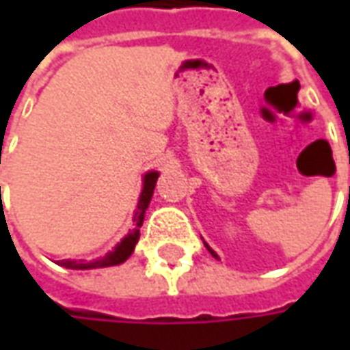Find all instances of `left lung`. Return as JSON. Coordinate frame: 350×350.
<instances>
[{"mask_svg":"<svg viewBox=\"0 0 350 350\" xmlns=\"http://www.w3.org/2000/svg\"><path fill=\"white\" fill-rule=\"evenodd\" d=\"M204 245H206V250H208V251H210V253H212V257H215V258H219V257H217V253H215V251H213V250H212V247H210V245H208V243H206V242H204Z\"/></svg>","mask_w":350,"mask_h":350,"instance_id":"8db88e82","label":"left lung"}]
</instances>
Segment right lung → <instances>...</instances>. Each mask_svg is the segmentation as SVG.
<instances>
[{
    "mask_svg": "<svg viewBox=\"0 0 350 350\" xmlns=\"http://www.w3.org/2000/svg\"><path fill=\"white\" fill-rule=\"evenodd\" d=\"M157 178H159L157 170H150V172L144 174V178H142V191H140L137 210H135V215H133V228L123 236L122 242L116 243L114 250L108 251L105 257L95 258V260H90V262H86V260H69L67 258V260H62V262L57 264L65 266V268H71V270H93V268H107V266H118V264L125 262L133 255L135 245H137L138 238H140V227L144 223V213L153 197V189H155Z\"/></svg>",
    "mask_w": 350,
    "mask_h": 350,
    "instance_id": "add662e5",
    "label": "right lung"
}]
</instances>
